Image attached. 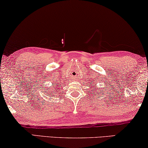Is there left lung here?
Wrapping results in <instances>:
<instances>
[{"mask_svg":"<svg viewBox=\"0 0 148 148\" xmlns=\"http://www.w3.org/2000/svg\"><path fill=\"white\" fill-rule=\"evenodd\" d=\"M99 89H100V88H99ZM101 92H102V91H101Z\"/></svg>","mask_w":148,"mask_h":148,"instance_id":"8db88e82","label":"left lung"}]
</instances>
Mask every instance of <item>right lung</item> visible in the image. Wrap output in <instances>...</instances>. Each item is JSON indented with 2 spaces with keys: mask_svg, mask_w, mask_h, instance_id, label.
<instances>
[{
  "mask_svg": "<svg viewBox=\"0 0 148 148\" xmlns=\"http://www.w3.org/2000/svg\"><path fill=\"white\" fill-rule=\"evenodd\" d=\"M52 85H54V84H52ZM56 84H54V86L52 87V89H47L48 91V95L49 96H53V94H54V93L56 92V91H58V88H56Z\"/></svg>",
  "mask_w": 148,
  "mask_h": 148,
  "instance_id": "add662e5",
  "label": "right lung"
}]
</instances>
